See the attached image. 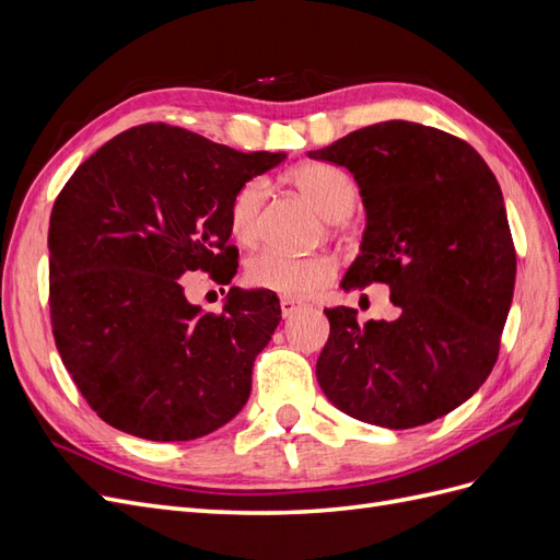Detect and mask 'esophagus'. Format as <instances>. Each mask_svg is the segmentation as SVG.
Segmentation results:
<instances>
[{
  "label": "esophagus",
  "mask_w": 560,
  "mask_h": 560,
  "mask_svg": "<svg viewBox=\"0 0 560 560\" xmlns=\"http://www.w3.org/2000/svg\"><path fill=\"white\" fill-rule=\"evenodd\" d=\"M303 308H306V303L299 301V299H294V296H282V299H280V311H282V317H292L294 313H299V311H303Z\"/></svg>",
  "instance_id": "34e87169"
}]
</instances>
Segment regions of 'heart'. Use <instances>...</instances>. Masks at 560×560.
<instances>
[{"mask_svg": "<svg viewBox=\"0 0 560 560\" xmlns=\"http://www.w3.org/2000/svg\"><path fill=\"white\" fill-rule=\"evenodd\" d=\"M292 184L306 196L313 208L329 219L341 222L358 206L360 191L354 182L329 163H303L290 175ZM268 189L261 177L245 182L231 202V231L241 243L249 245L261 235L264 202ZM336 276V264L327 254L294 257L282 249H261L247 261V280L261 290L284 296H311L327 287Z\"/></svg>", "mask_w": 560, "mask_h": 560, "instance_id": "b5f03b06", "label": "heart"}]
</instances>
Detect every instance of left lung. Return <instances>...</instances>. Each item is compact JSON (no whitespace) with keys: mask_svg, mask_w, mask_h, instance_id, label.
<instances>
[{"mask_svg":"<svg viewBox=\"0 0 560 560\" xmlns=\"http://www.w3.org/2000/svg\"><path fill=\"white\" fill-rule=\"evenodd\" d=\"M311 159L360 184L366 229L341 282L389 287L393 319L338 306L315 376L371 425L409 430L467 401L493 371L512 306L516 249L495 175L465 140L411 121L354 130Z\"/></svg>","mask_w":560,"mask_h":560,"instance_id":"obj_1","label":"left lung"}]
</instances>
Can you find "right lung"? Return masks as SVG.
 I'll use <instances>...</instances> for the list:
<instances>
[{
  "mask_svg": "<svg viewBox=\"0 0 560 560\" xmlns=\"http://www.w3.org/2000/svg\"><path fill=\"white\" fill-rule=\"evenodd\" d=\"M284 159L144 124L62 186L48 226L50 325L65 369L107 425L189 442L245 406L254 360L280 322L278 296L231 287L222 313H202L179 278L233 280V196Z\"/></svg>",
  "mask_w": 560,
  "mask_h": 560,
  "instance_id": "obj_1",
  "label": "right lung"
}]
</instances>
